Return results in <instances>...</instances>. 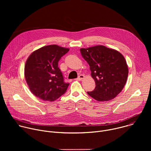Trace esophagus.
I'll list each match as a JSON object with an SVG mask.
<instances>
[{
    "label": "esophagus",
    "instance_id": "obj_1",
    "mask_svg": "<svg viewBox=\"0 0 151 151\" xmlns=\"http://www.w3.org/2000/svg\"><path fill=\"white\" fill-rule=\"evenodd\" d=\"M84 78V75H80L79 76V77L78 78H76L75 80H77V81H81V79H82L83 78Z\"/></svg>",
    "mask_w": 151,
    "mask_h": 151
}]
</instances>
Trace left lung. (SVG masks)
Listing matches in <instances>:
<instances>
[{"label":"left lung","mask_w":151,"mask_h":151,"mask_svg":"<svg viewBox=\"0 0 151 151\" xmlns=\"http://www.w3.org/2000/svg\"><path fill=\"white\" fill-rule=\"evenodd\" d=\"M80 52L89 64L96 85L88 94L99 101L114 99L123 89L128 77V67L123 55L102 45L81 48Z\"/></svg>","instance_id":"1"}]
</instances>
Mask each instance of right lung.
Masks as SVG:
<instances>
[{
    "label": "right lung",
    "mask_w": 151,
    "mask_h": 151,
    "mask_svg": "<svg viewBox=\"0 0 151 151\" xmlns=\"http://www.w3.org/2000/svg\"><path fill=\"white\" fill-rule=\"evenodd\" d=\"M69 51L68 48L51 45L40 48L29 57L24 76L31 92L36 97L53 101L66 93L69 83L64 82L58 63Z\"/></svg>",
    "instance_id": "right-lung-1"
}]
</instances>
